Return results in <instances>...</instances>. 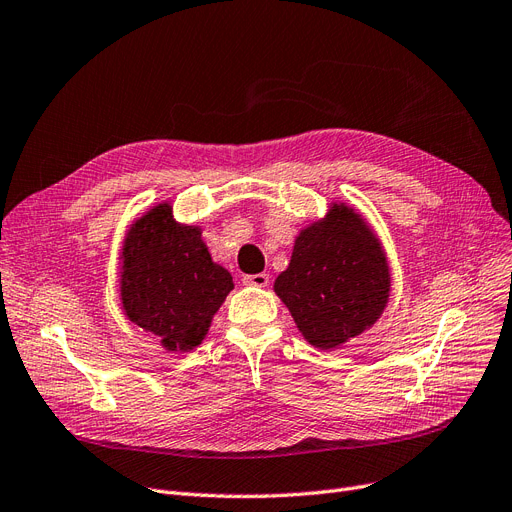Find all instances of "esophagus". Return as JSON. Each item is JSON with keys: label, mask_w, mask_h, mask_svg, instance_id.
I'll use <instances>...</instances> for the list:
<instances>
[{"label": "esophagus", "mask_w": 512, "mask_h": 512, "mask_svg": "<svg viewBox=\"0 0 512 512\" xmlns=\"http://www.w3.org/2000/svg\"><path fill=\"white\" fill-rule=\"evenodd\" d=\"M243 285L266 287V285H269V275H266V273H258V275H246V277H243Z\"/></svg>", "instance_id": "esophagus-1"}]
</instances>
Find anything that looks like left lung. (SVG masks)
Listing matches in <instances>:
<instances>
[{
  "instance_id": "obj_1",
  "label": "left lung",
  "mask_w": 512,
  "mask_h": 512,
  "mask_svg": "<svg viewBox=\"0 0 512 512\" xmlns=\"http://www.w3.org/2000/svg\"><path fill=\"white\" fill-rule=\"evenodd\" d=\"M273 289L306 342L333 350L379 321L392 275L367 218L333 202L323 218L298 233L289 266Z\"/></svg>"
}]
</instances>
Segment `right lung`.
Listing matches in <instances>:
<instances>
[{
	"mask_svg": "<svg viewBox=\"0 0 512 512\" xmlns=\"http://www.w3.org/2000/svg\"><path fill=\"white\" fill-rule=\"evenodd\" d=\"M233 277L216 264L196 225L177 223L160 202L135 218L120 250V304L166 352L198 348Z\"/></svg>",
	"mask_w": 512,
	"mask_h": 512,
	"instance_id": "right-lung-1",
	"label": "right lung"
}]
</instances>
